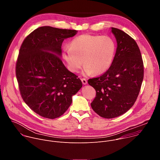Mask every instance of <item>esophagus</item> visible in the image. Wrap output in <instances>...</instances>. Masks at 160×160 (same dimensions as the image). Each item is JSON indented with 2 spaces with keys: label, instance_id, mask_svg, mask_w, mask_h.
<instances>
[{
  "label": "esophagus",
  "instance_id": "34e87169",
  "mask_svg": "<svg viewBox=\"0 0 160 160\" xmlns=\"http://www.w3.org/2000/svg\"><path fill=\"white\" fill-rule=\"evenodd\" d=\"M81 80H82V83H83V85H86V84L87 83V80L85 78H82L81 79Z\"/></svg>",
  "mask_w": 160,
  "mask_h": 160
}]
</instances>
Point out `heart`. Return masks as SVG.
Returning <instances> with one entry per match:
<instances>
[{
    "label": "heart",
    "instance_id": "heart-1",
    "mask_svg": "<svg viewBox=\"0 0 160 160\" xmlns=\"http://www.w3.org/2000/svg\"><path fill=\"white\" fill-rule=\"evenodd\" d=\"M116 50V42L109 36L83 34L64 48L62 55L72 72H78L84 64L85 75H101L111 67Z\"/></svg>",
    "mask_w": 160,
    "mask_h": 160
}]
</instances>
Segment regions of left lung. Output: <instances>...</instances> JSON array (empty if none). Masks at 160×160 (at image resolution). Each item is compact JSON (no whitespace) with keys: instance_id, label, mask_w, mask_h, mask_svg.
Returning <instances> with one entry per match:
<instances>
[{"instance_id":"obj_1","label":"left lung","mask_w":160,"mask_h":160,"mask_svg":"<svg viewBox=\"0 0 160 160\" xmlns=\"http://www.w3.org/2000/svg\"><path fill=\"white\" fill-rule=\"evenodd\" d=\"M111 32L117 42L113 62L104 74L88 80L96 91L91 107L104 118L119 117L132 107L144 78L143 61L135 40L116 28Z\"/></svg>"}]
</instances>
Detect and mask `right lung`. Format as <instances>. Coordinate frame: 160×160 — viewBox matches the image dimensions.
<instances>
[{
	"instance_id": "1",
	"label": "right lung",
	"mask_w": 160,
	"mask_h": 160,
	"mask_svg": "<svg viewBox=\"0 0 160 160\" xmlns=\"http://www.w3.org/2000/svg\"><path fill=\"white\" fill-rule=\"evenodd\" d=\"M75 30L41 27L22 42L16 64V75L25 102L40 116L61 117L82 88L78 76L65 67L61 59V45Z\"/></svg>"
}]
</instances>
